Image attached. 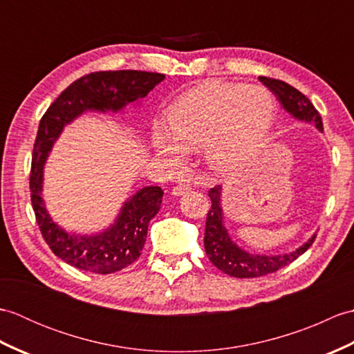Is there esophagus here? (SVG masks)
I'll use <instances>...</instances> for the list:
<instances>
[{
	"label": "esophagus",
	"instance_id": "esophagus-1",
	"mask_svg": "<svg viewBox=\"0 0 354 354\" xmlns=\"http://www.w3.org/2000/svg\"><path fill=\"white\" fill-rule=\"evenodd\" d=\"M189 192H190V185L189 184L179 183L176 187H173L171 194H173V196H183V194L189 193Z\"/></svg>",
	"mask_w": 354,
	"mask_h": 354
}]
</instances>
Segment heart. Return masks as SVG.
I'll list each match as a JSON object with an SVG mask.
<instances>
[{"label":"heart","mask_w":354,"mask_h":354,"mask_svg":"<svg viewBox=\"0 0 354 354\" xmlns=\"http://www.w3.org/2000/svg\"><path fill=\"white\" fill-rule=\"evenodd\" d=\"M275 114V102L265 88L230 82H207L183 94L167 111V127L150 132L158 158L183 161L184 149H199L216 171L245 162L265 140Z\"/></svg>","instance_id":"b5f03b06"}]
</instances>
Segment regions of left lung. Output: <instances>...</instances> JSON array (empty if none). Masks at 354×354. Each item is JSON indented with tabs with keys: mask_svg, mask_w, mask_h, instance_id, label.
<instances>
[{
	"mask_svg": "<svg viewBox=\"0 0 354 354\" xmlns=\"http://www.w3.org/2000/svg\"><path fill=\"white\" fill-rule=\"evenodd\" d=\"M259 79L277 97V100L280 102L286 112H289L292 117H295L299 122L312 123L318 131L322 132V120L319 112L315 109L312 102L304 94H301L297 88L290 86L283 80L265 76H260ZM208 196L212 199V208H209L207 214L205 223V252L217 269H221L222 272L231 277L255 278L272 274L283 266L289 265L293 260H297L299 255L309 250L315 237H317V234H313L304 245L288 254L266 255L248 252L231 239L227 227H225V216L222 208V187H214V189L208 192Z\"/></svg>",
	"mask_w": 354,
	"mask_h": 354,
	"instance_id": "left-lung-1",
	"label": "left lung"
}]
</instances>
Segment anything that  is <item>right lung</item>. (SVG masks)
<instances>
[{"label":"right lung","instance_id":"obj_1","mask_svg":"<svg viewBox=\"0 0 354 354\" xmlns=\"http://www.w3.org/2000/svg\"><path fill=\"white\" fill-rule=\"evenodd\" d=\"M164 74L149 71H99L77 79L50 104L37 127L30 192L42 237L68 265L93 274H114L137 260L145 248L149 222L160 212L161 187L149 185L127 199L115 221L99 234H74L51 219L45 202L44 165L64 127L88 111L120 112L161 84Z\"/></svg>","mask_w":354,"mask_h":354}]
</instances>
